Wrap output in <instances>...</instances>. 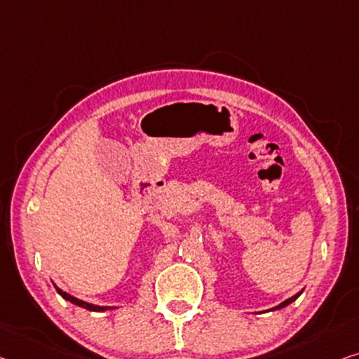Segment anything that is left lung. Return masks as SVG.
<instances>
[{"label":"left lung","instance_id":"left-lung-1","mask_svg":"<svg viewBox=\"0 0 359 359\" xmlns=\"http://www.w3.org/2000/svg\"><path fill=\"white\" fill-rule=\"evenodd\" d=\"M302 292H303V290H302ZM302 292H298V293H297V295H293L292 298H288V299H285V302H283V303H280V304H279V306H276L274 309H280V308H285V306H287V304H290L292 302H295V299H297V298H298L299 295H302Z\"/></svg>","mask_w":359,"mask_h":359}]
</instances>
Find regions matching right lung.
<instances>
[{"instance_id": "add662e5", "label": "right lung", "mask_w": 359, "mask_h": 359, "mask_svg": "<svg viewBox=\"0 0 359 359\" xmlns=\"http://www.w3.org/2000/svg\"><path fill=\"white\" fill-rule=\"evenodd\" d=\"M55 287H56V285H55ZM56 290H57V293H60V295H61L64 299H67V302L77 304V306H80V308L88 309V311H104V309H109L108 306H96V304H90V303H87V302H82V299H79V298H76V297L69 295V293L62 292L61 288H57V287H56Z\"/></svg>"}]
</instances>
